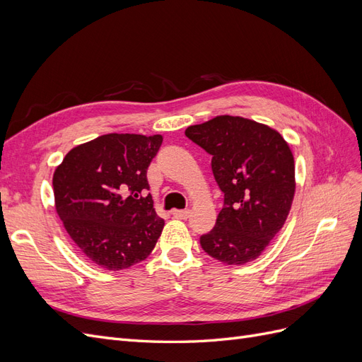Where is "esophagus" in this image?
<instances>
[{
  "label": "esophagus",
  "mask_w": 362,
  "mask_h": 362,
  "mask_svg": "<svg viewBox=\"0 0 362 362\" xmlns=\"http://www.w3.org/2000/svg\"><path fill=\"white\" fill-rule=\"evenodd\" d=\"M172 214L177 218H187L190 216V210H173Z\"/></svg>",
  "instance_id": "obj_1"
}]
</instances>
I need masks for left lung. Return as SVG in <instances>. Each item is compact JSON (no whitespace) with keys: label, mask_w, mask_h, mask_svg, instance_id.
Segmentation results:
<instances>
[{"label":"left lung","mask_w":362,"mask_h":362,"mask_svg":"<svg viewBox=\"0 0 362 362\" xmlns=\"http://www.w3.org/2000/svg\"><path fill=\"white\" fill-rule=\"evenodd\" d=\"M211 154L223 208L201 237L208 255L228 266L257 259L287 221L296 192L294 158L276 129L240 116H216L185 129Z\"/></svg>","instance_id":"1"}]
</instances>
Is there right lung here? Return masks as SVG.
Wrapping results in <instances>:
<instances>
[{
	"label": "right lung",
	"mask_w": 362,
	"mask_h": 362,
	"mask_svg": "<svg viewBox=\"0 0 362 362\" xmlns=\"http://www.w3.org/2000/svg\"><path fill=\"white\" fill-rule=\"evenodd\" d=\"M163 136L104 134L72 148L52 177L63 226L95 264L124 270L148 258L164 221L154 210L146 170Z\"/></svg>",
	"instance_id": "obj_1"
}]
</instances>
